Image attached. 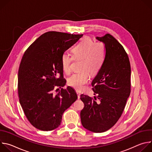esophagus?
<instances>
[{"label": "esophagus", "mask_w": 152, "mask_h": 152, "mask_svg": "<svg viewBox=\"0 0 152 152\" xmlns=\"http://www.w3.org/2000/svg\"><path fill=\"white\" fill-rule=\"evenodd\" d=\"M76 93H77V98H78V99H80V93H79V91H76Z\"/></svg>", "instance_id": "esophagus-1"}]
</instances>
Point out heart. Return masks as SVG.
Here are the masks:
<instances>
[{
    "instance_id": "obj_1",
    "label": "heart",
    "mask_w": 152,
    "mask_h": 152,
    "mask_svg": "<svg viewBox=\"0 0 152 152\" xmlns=\"http://www.w3.org/2000/svg\"><path fill=\"white\" fill-rule=\"evenodd\" d=\"M72 57L64 53L61 58V65L66 74L71 72V64L73 59L80 60L79 65V72L73 74L67 80L69 86L77 90H82L87 84L90 75L94 76L101 70L106 58V49L101 41L94 42L91 38L85 37L72 50Z\"/></svg>"
}]
</instances>
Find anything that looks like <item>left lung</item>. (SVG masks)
Listing matches in <instances>:
<instances>
[{"label": "left lung", "instance_id": "left-lung-1", "mask_svg": "<svg viewBox=\"0 0 152 152\" xmlns=\"http://www.w3.org/2000/svg\"><path fill=\"white\" fill-rule=\"evenodd\" d=\"M96 39L104 44L106 58L102 68L91 83L97 96L92 98L80 95L85 106L80 111V119L83 127L101 133L111 129L124 111L131 93V70L127 53L113 36L106 34Z\"/></svg>", "mask_w": 152, "mask_h": 152}]
</instances>
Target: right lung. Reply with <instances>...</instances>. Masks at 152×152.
<instances>
[{"mask_svg":"<svg viewBox=\"0 0 152 152\" xmlns=\"http://www.w3.org/2000/svg\"><path fill=\"white\" fill-rule=\"evenodd\" d=\"M83 36L50 31L38 37L21 59L18 73V94L24 113L35 128L50 131L59 126L64 112L76 100L66 85L61 65L62 55Z\"/></svg>","mask_w":152,"mask_h":152,"instance_id":"right-lung-1","label":"right lung"}]
</instances>
